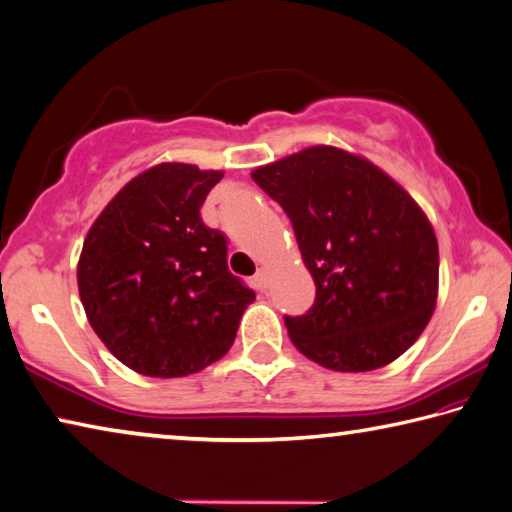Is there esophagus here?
<instances>
[{"label": "esophagus", "instance_id": "esophagus-1", "mask_svg": "<svg viewBox=\"0 0 512 512\" xmlns=\"http://www.w3.org/2000/svg\"><path fill=\"white\" fill-rule=\"evenodd\" d=\"M253 282H255V287H257L259 291H266V287H268V273H266V268H259V271L255 273V277H253Z\"/></svg>", "mask_w": 512, "mask_h": 512}]
</instances>
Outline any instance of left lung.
<instances>
[{
  "label": "left lung",
  "mask_w": 512,
  "mask_h": 512,
  "mask_svg": "<svg viewBox=\"0 0 512 512\" xmlns=\"http://www.w3.org/2000/svg\"><path fill=\"white\" fill-rule=\"evenodd\" d=\"M282 205L314 277L289 339L336 372L384 368L418 341L436 309L438 241L427 214L386 171L336 146H309L257 167Z\"/></svg>",
  "instance_id": "obj_1"
}]
</instances>
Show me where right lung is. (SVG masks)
<instances>
[{"mask_svg": "<svg viewBox=\"0 0 512 512\" xmlns=\"http://www.w3.org/2000/svg\"><path fill=\"white\" fill-rule=\"evenodd\" d=\"M223 171L162 162L92 223L76 268L85 316L103 345L146 377H185L235 343L255 293L228 271V246L201 205Z\"/></svg>", "mask_w": 512, "mask_h": 512, "instance_id": "add662e5", "label": "right lung"}]
</instances>
